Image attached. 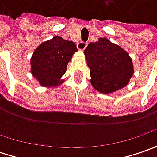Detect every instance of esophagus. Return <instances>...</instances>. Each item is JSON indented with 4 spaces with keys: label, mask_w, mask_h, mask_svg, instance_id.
Masks as SVG:
<instances>
[{
    "label": "esophagus",
    "mask_w": 157,
    "mask_h": 157,
    "mask_svg": "<svg viewBox=\"0 0 157 157\" xmlns=\"http://www.w3.org/2000/svg\"><path fill=\"white\" fill-rule=\"evenodd\" d=\"M86 46H87V44L85 43V42H79V43L77 44V48L78 50H80V51H84L86 48Z\"/></svg>",
    "instance_id": "obj_1"
}]
</instances>
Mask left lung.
Instances as JSON below:
<instances>
[{"label": "left lung", "mask_w": 157, "mask_h": 157, "mask_svg": "<svg viewBox=\"0 0 157 157\" xmlns=\"http://www.w3.org/2000/svg\"><path fill=\"white\" fill-rule=\"evenodd\" d=\"M90 68L91 84L102 94H112L125 87L134 74L129 54L107 38L100 37L90 43L85 50Z\"/></svg>", "instance_id": "left-lung-1"}]
</instances>
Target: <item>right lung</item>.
I'll return each mask as SVG.
<instances>
[{"instance_id":"right-lung-1","label":"right lung","mask_w":157,"mask_h":157,"mask_svg":"<svg viewBox=\"0 0 157 157\" xmlns=\"http://www.w3.org/2000/svg\"><path fill=\"white\" fill-rule=\"evenodd\" d=\"M77 51L72 41L64 40L58 36L42 43L30 58L31 74L41 86L56 87L63 83L61 78Z\"/></svg>"}]
</instances>
